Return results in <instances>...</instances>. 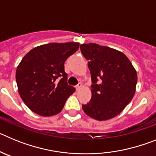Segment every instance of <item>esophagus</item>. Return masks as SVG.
<instances>
[{"instance_id":"1","label":"esophagus","mask_w":156,"mask_h":156,"mask_svg":"<svg viewBox=\"0 0 156 156\" xmlns=\"http://www.w3.org/2000/svg\"><path fill=\"white\" fill-rule=\"evenodd\" d=\"M82 87H83L82 83H78V84L76 86V90H80L81 88H82Z\"/></svg>"}]
</instances>
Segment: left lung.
Returning a JSON list of instances; mask_svg holds the SVG:
<instances>
[{
	"label": "left lung",
	"instance_id": "8db88e82",
	"mask_svg": "<svg viewBox=\"0 0 156 156\" xmlns=\"http://www.w3.org/2000/svg\"><path fill=\"white\" fill-rule=\"evenodd\" d=\"M91 75V98L83 105L87 115L99 121L119 115L136 90L137 72L122 52L90 43L80 45Z\"/></svg>",
	"mask_w": 156,
	"mask_h": 156
}]
</instances>
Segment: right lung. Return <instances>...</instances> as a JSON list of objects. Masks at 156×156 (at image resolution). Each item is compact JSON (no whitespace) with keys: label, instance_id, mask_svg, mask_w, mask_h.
Returning <instances> with one entry per match:
<instances>
[{"label":"right lung","instance_id":"1","mask_svg":"<svg viewBox=\"0 0 156 156\" xmlns=\"http://www.w3.org/2000/svg\"><path fill=\"white\" fill-rule=\"evenodd\" d=\"M79 47L75 42L51 43L36 47L23 57L16 79L19 95L31 111L51 116L62 110L75 91L67 83L64 63Z\"/></svg>","mask_w":156,"mask_h":156}]
</instances>
